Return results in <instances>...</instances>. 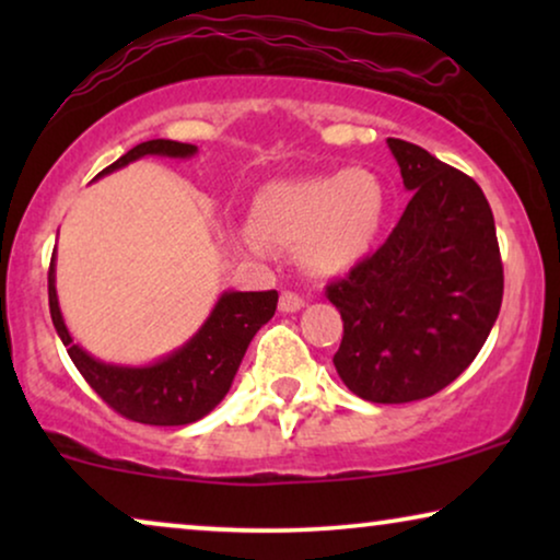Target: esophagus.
<instances>
[{
  "instance_id": "1",
  "label": "esophagus",
  "mask_w": 560,
  "mask_h": 560,
  "mask_svg": "<svg viewBox=\"0 0 560 560\" xmlns=\"http://www.w3.org/2000/svg\"><path fill=\"white\" fill-rule=\"evenodd\" d=\"M305 305V301L298 293H290V290H285V293L280 295V311L282 313H295V311H301Z\"/></svg>"
}]
</instances>
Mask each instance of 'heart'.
<instances>
[{"mask_svg":"<svg viewBox=\"0 0 560 560\" xmlns=\"http://www.w3.org/2000/svg\"><path fill=\"white\" fill-rule=\"evenodd\" d=\"M385 211V186L366 167L280 180L259 190L240 242L255 255H265L267 244L295 249L311 272H347L372 252Z\"/></svg>","mask_w":560,"mask_h":560,"instance_id":"heart-1","label":"heart"}]
</instances>
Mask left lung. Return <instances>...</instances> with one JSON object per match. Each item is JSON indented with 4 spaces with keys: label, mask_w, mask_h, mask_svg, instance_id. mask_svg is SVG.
Segmentation results:
<instances>
[{
    "label": "left lung",
    "mask_w": 560,
    "mask_h": 560,
    "mask_svg": "<svg viewBox=\"0 0 560 560\" xmlns=\"http://www.w3.org/2000/svg\"><path fill=\"white\" fill-rule=\"evenodd\" d=\"M412 198L387 242L326 288L341 313L334 366L351 393L397 405L451 385L500 316L494 217L469 175L418 144L387 140Z\"/></svg>",
    "instance_id": "obj_1"
}]
</instances>
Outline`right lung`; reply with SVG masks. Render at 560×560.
I'll use <instances>...</instances> for the list:
<instances>
[{
	"label": "right lung",
	"mask_w": 560,
	"mask_h": 560,
	"mask_svg": "<svg viewBox=\"0 0 560 560\" xmlns=\"http://www.w3.org/2000/svg\"><path fill=\"white\" fill-rule=\"evenodd\" d=\"M196 152V144L188 142L148 140L121 155L117 163L104 167L98 178L144 155L194 158ZM48 301L52 326L68 349V357L112 410L144 425H188L209 416L224 400L249 341L275 316L278 290H262V293L226 290L203 326L180 349L144 366L106 364L73 341L58 305L56 252L48 272Z\"/></svg>",
	"instance_id": "1"
}]
</instances>
